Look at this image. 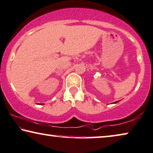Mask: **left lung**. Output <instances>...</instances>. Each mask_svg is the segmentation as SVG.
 <instances>
[{
    "instance_id": "obj_1",
    "label": "left lung",
    "mask_w": 153,
    "mask_h": 153,
    "mask_svg": "<svg viewBox=\"0 0 153 153\" xmlns=\"http://www.w3.org/2000/svg\"><path fill=\"white\" fill-rule=\"evenodd\" d=\"M119 102V101H117V102H115L114 103H117V102Z\"/></svg>"
}]
</instances>
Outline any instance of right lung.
<instances>
[{
  "label": "right lung",
  "instance_id": "right-lung-1",
  "mask_svg": "<svg viewBox=\"0 0 153 153\" xmlns=\"http://www.w3.org/2000/svg\"><path fill=\"white\" fill-rule=\"evenodd\" d=\"M42 105H43V104H42Z\"/></svg>",
  "mask_w": 153,
  "mask_h": 153
}]
</instances>
